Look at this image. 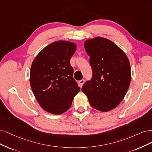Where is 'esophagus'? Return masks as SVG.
<instances>
[{
	"label": "esophagus",
	"instance_id": "obj_1",
	"mask_svg": "<svg viewBox=\"0 0 152 152\" xmlns=\"http://www.w3.org/2000/svg\"><path fill=\"white\" fill-rule=\"evenodd\" d=\"M84 83H85V80H80V81H79L80 85V86H81V87L83 86V84H84Z\"/></svg>",
	"mask_w": 152,
	"mask_h": 152
}]
</instances>
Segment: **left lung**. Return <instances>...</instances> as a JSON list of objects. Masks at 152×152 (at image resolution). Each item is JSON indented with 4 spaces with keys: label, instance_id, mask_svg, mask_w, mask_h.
Here are the masks:
<instances>
[{
    "label": "left lung",
    "instance_id": "left-lung-1",
    "mask_svg": "<svg viewBox=\"0 0 152 152\" xmlns=\"http://www.w3.org/2000/svg\"><path fill=\"white\" fill-rule=\"evenodd\" d=\"M90 56L92 78L81 90L91 106L101 112L115 109L128 91L131 82V66L126 53L109 39L95 37L85 42Z\"/></svg>",
    "mask_w": 152,
    "mask_h": 152
}]
</instances>
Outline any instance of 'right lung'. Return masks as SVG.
Instances as JSON below:
<instances>
[{
  "label": "right lung",
  "instance_id": "obj_1",
  "mask_svg": "<svg viewBox=\"0 0 152 152\" xmlns=\"http://www.w3.org/2000/svg\"><path fill=\"white\" fill-rule=\"evenodd\" d=\"M76 50L73 42L59 40L42 49L31 66V90L42 108L58 115L66 112L80 91L72 77L70 59Z\"/></svg>",
  "mask_w": 152,
  "mask_h": 152
}]
</instances>
